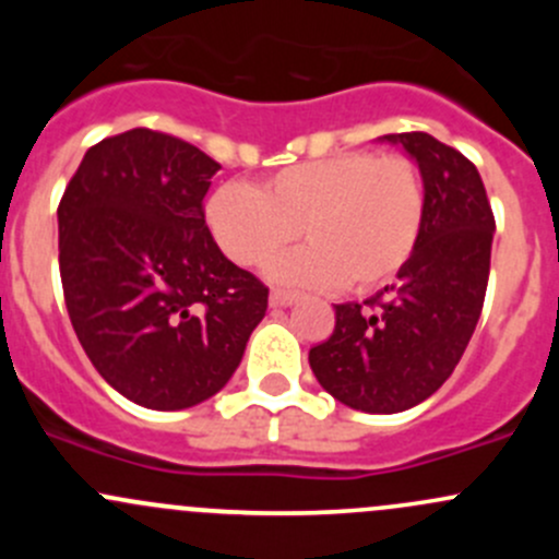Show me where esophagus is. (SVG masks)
<instances>
[{
  "label": "esophagus",
  "mask_w": 559,
  "mask_h": 559,
  "mask_svg": "<svg viewBox=\"0 0 559 559\" xmlns=\"http://www.w3.org/2000/svg\"><path fill=\"white\" fill-rule=\"evenodd\" d=\"M295 300H297L295 292H284V289L270 292V306L273 308H286V306H292Z\"/></svg>",
  "instance_id": "obj_1"
}]
</instances>
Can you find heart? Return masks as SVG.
Instances as JSON below:
<instances>
[{
	"label": "heart",
	"instance_id": "b5f03b06",
	"mask_svg": "<svg viewBox=\"0 0 559 559\" xmlns=\"http://www.w3.org/2000/svg\"><path fill=\"white\" fill-rule=\"evenodd\" d=\"M427 218V186L403 154L343 151L284 167L257 189L224 183L205 205V222L224 257L262 267L295 243L311 246L270 270L292 286H384L416 253Z\"/></svg>",
	"mask_w": 559,
	"mask_h": 559
}]
</instances>
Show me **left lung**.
<instances>
[{"label": "left lung", "instance_id": "obj_1", "mask_svg": "<svg viewBox=\"0 0 559 559\" xmlns=\"http://www.w3.org/2000/svg\"><path fill=\"white\" fill-rule=\"evenodd\" d=\"M419 165L427 218L392 289L335 306V330L311 348L319 384L348 408L400 414L443 386L478 324L495 216L471 159L427 132L386 134Z\"/></svg>", "mask_w": 559, "mask_h": 559}]
</instances>
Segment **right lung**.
<instances>
[{
    "mask_svg": "<svg viewBox=\"0 0 559 559\" xmlns=\"http://www.w3.org/2000/svg\"><path fill=\"white\" fill-rule=\"evenodd\" d=\"M218 162L154 129L99 140L59 202V273L83 352L116 392L180 411L238 370L267 286L205 224Z\"/></svg>",
    "mask_w": 559,
    "mask_h": 559,
    "instance_id": "add662e5",
    "label": "right lung"
}]
</instances>
